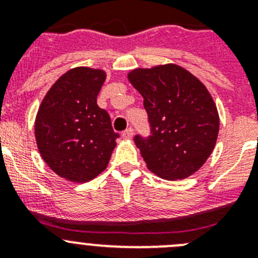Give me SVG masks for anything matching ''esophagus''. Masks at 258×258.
Returning <instances> with one entry per match:
<instances>
[{"instance_id":"esophagus-1","label":"esophagus","mask_w":258,"mask_h":258,"mask_svg":"<svg viewBox=\"0 0 258 258\" xmlns=\"http://www.w3.org/2000/svg\"><path fill=\"white\" fill-rule=\"evenodd\" d=\"M133 136H134V129H133V127H127L126 131L122 132V137H124L125 140H131V138Z\"/></svg>"}]
</instances>
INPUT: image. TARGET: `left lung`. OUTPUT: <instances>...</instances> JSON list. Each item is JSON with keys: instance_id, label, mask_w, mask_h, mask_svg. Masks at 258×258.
I'll list each match as a JSON object with an SVG mask.
<instances>
[{"instance_id": "8db88e82", "label": "left lung", "mask_w": 258, "mask_h": 258, "mask_svg": "<svg viewBox=\"0 0 258 258\" xmlns=\"http://www.w3.org/2000/svg\"><path fill=\"white\" fill-rule=\"evenodd\" d=\"M142 94L150 136L134 142L152 173L164 179H183L211 156L220 118L207 88L177 64L137 68L127 75Z\"/></svg>"}]
</instances>
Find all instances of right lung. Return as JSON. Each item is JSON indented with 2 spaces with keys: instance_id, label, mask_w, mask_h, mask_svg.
I'll use <instances>...</instances> for the list:
<instances>
[{
  "instance_id": "obj_1",
  "label": "right lung",
  "mask_w": 258,
  "mask_h": 258,
  "mask_svg": "<svg viewBox=\"0 0 258 258\" xmlns=\"http://www.w3.org/2000/svg\"><path fill=\"white\" fill-rule=\"evenodd\" d=\"M104 80L101 70H70L50 88L38 108V151L61 178L88 182L108 165L120 136L113 132L106 109L97 104Z\"/></svg>"
}]
</instances>
